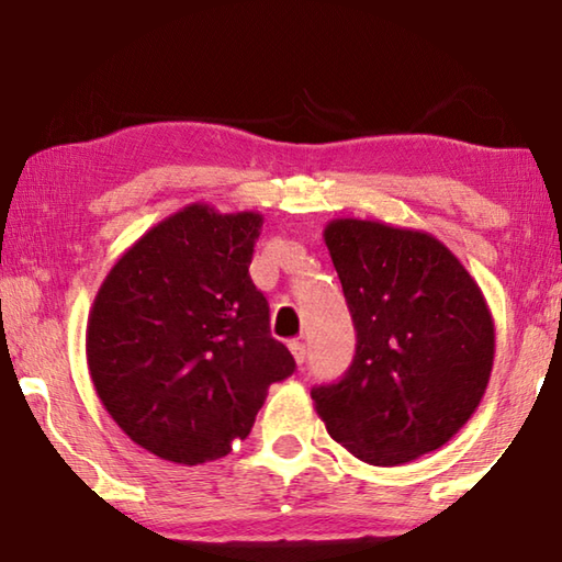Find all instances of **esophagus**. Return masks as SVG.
I'll use <instances>...</instances> for the list:
<instances>
[{
	"label": "esophagus",
	"instance_id": "1",
	"mask_svg": "<svg viewBox=\"0 0 562 562\" xmlns=\"http://www.w3.org/2000/svg\"><path fill=\"white\" fill-rule=\"evenodd\" d=\"M290 351H292V357H294V361H297V364L302 367L304 364V359H307V347L302 345V341H297V339H292L290 341Z\"/></svg>",
	"mask_w": 562,
	"mask_h": 562
}]
</instances>
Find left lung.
I'll return each instance as SVG.
<instances>
[{
	"label": "left lung",
	"mask_w": 562,
	"mask_h": 562,
	"mask_svg": "<svg viewBox=\"0 0 562 562\" xmlns=\"http://www.w3.org/2000/svg\"><path fill=\"white\" fill-rule=\"evenodd\" d=\"M325 243L357 355L312 398L331 439L372 465L441 449L486 394L496 329L461 260L424 231L337 217Z\"/></svg>",
	"instance_id": "8db88e82"
}]
</instances>
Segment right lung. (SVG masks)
Wrapping results in <instances>:
<instances>
[{"label":"right lung","instance_id":"obj_1","mask_svg":"<svg viewBox=\"0 0 562 562\" xmlns=\"http://www.w3.org/2000/svg\"><path fill=\"white\" fill-rule=\"evenodd\" d=\"M262 215L186 205L140 235L89 312L91 382L113 422L158 459L198 465L250 434L294 372L250 280Z\"/></svg>","mask_w":562,"mask_h":562}]
</instances>
